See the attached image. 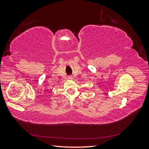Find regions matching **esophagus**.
<instances>
[{
  "instance_id": "1",
  "label": "esophagus",
  "mask_w": 149,
  "mask_h": 149,
  "mask_svg": "<svg viewBox=\"0 0 149 149\" xmlns=\"http://www.w3.org/2000/svg\"><path fill=\"white\" fill-rule=\"evenodd\" d=\"M68 78H70V79H71V78H72V76H69V77H68Z\"/></svg>"
}]
</instances>
